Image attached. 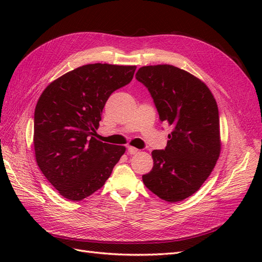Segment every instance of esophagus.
Masks as SVG:
<instances>
[{
  "label": "esophagus",
  "mask_w": 262,
  "mask_h": 262,
  "mask_svg": "<svg viewBox=\"0 0 262 262\" xmlns=\"http://www.w3.org/2000/svg\"><path fill=\"white\" fill-rule=\"evenodd\" d=\"M138 148H136V147H133V146H129L128 147V154H130V155H133V154H136V153H138Z\"/></svg>",
  "instance_id": "esophagus-1"
}]
</instances>
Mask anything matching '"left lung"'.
Masks as SVG:
<instances>
[{"label": "left lung", "mask_w": 262, "mask_h": 262, "mask_svg": "<svg viewBox=\"0 0 262 262\" xmlns=\"http://www.w3.org/2000/svg\"><path fill=\"white\" fill-rule=\"evenodd\" d=\"M136 78L148 90L160 120L172 129L165 149L152 152L153 168L142 179L161 199L182 201L200 189L219 160L215 98L201 80L173 66L142 67Z\"/></svg>", "instance_id": "8db88e82"}]
</instances>
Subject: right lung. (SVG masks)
Returning a JSON list of instances; mask_svg holds the SVG:
<instances>
[{"instance_id": "right-lung-1", "label": "right lung", "mask_w": 262, "mask_h": 262, "mask_svg": "<svg viewBox=\"0 0 262 262\" xmlns=\"http://www.w3.org/2000/svg\"><path fill=\"white\" fill-rule=\"evenodd\" d=\"M134 66L95 63L50 83L35 109L34 147L39 168L59 193L81 201L112 175L125 147L95 139L109 96L129 84Z\"/></svg>"}]
</instances>
